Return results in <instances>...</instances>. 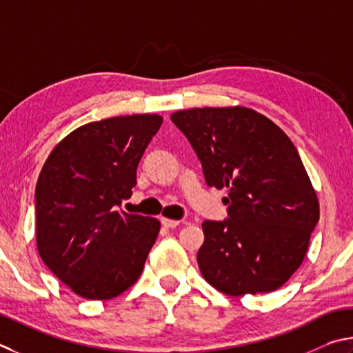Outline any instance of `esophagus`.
<instances>
[{
    "label": "esophagus",
    "instance_id": "esophagus-1",
    "mask_svg": "<svg viewBox=\"0 0 353 353\" xmlns=\"http://www.w3.org/2000/svg\"><path fill=\"white\" fill-rule=\"evenodd\" d=\"M161 223H163L164 228H175L180 225V220H170V219H161Z\"/></svg>",
    "mask_w": 353,
    "mask_h": 353
}]
</instances>
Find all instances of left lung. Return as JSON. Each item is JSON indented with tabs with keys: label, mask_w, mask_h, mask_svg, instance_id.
<instances>
[{
	"label": "left lung",
	"mask_w": 353,
	"mask_h": 353,
	"mask_svg": "<svg viewBox=\"0 0 353 353\" xmlns=\"http://www.w3.org/2000/svg\"><path fill=\"white\" fill-rule=\"evenodd\" d=\"M170 121L199 157L209 188L228 189V219L203 223L205 279L230 296L270 293L305 257L319 220L299 153L268 117L245 107L176 111Z\"/></svg>",
	"instance_id": "8db88e82"
}]
</instances>
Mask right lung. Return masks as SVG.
<instances>
[{
	"instance_id": "1",
	"label": "right lung",
	"mask_w": 353,
	"mask_h": 353,
	"mask_svg": "<svg viewBox=\"0 0 353 353\" xmlns=\"http://www.w3.org/2000/svg\"><path fill=\"white\" fill-rule=\"evenodd\" d=\"M163 123L117 116L79 127L46 159L35 188L37 248L46 267L86 299H111L138 281L159 221L121 209Z\"/></svg>"
}]
</instances>
